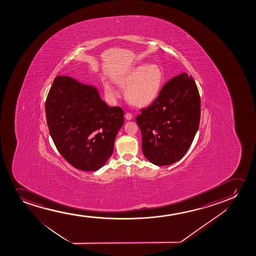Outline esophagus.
Returning <instances> with one entry per match:
<instances>
[{"instance_id":"34e87169","label":"esophagus","mask_w":256,"mask_h":256,"mask_svg":"<svg viewBox=\"0 0 256 256\" xmlns=\"http://www.w3.org/2000/svg\"><path fill=\"white\" fill-rule=\"evenodd\" d=\"M125 118H126L128 120H130L133 119V116H132V114H130V112H126Z\"/></svg>"}]
</instances>
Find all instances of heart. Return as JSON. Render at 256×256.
I'll return each mask as SVG.
<instances>
[{
  "mask_svg": "<svg viewBox=\"0 0 256 256\" xmlns=\"http://www.w3.org/2000/svg\"><path fill=\"white\" fill-rule=\"evenodd\" d=\"M120 88H126L125 97L131 105L144 108L158 98L164 82V74L160 66L140 64L114 78ZM104 91L109 97H116V88L108 82Z\"/></svg>",
  "mask_w": 256,
  "mask_h": 256,
  "instance_id": "b5f03b06",
  "label": "heart"
}]
</instances>
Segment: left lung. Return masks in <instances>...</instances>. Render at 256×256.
<instances>
[{
  "label": "left lung",
  "instance_id": "left-lung-1",
  "mask_svg": "<svg viewBox=\"0 0 256 256\" xmlns=\"http://www.w3.org/2000/svg\"><path fill=\"white\" fill-rule=\"evenodd\" d=\"M136 117L142 152L148 161L165 166L179 161L192 144L200 120V96L186 72L172 78L158 98Z\"/></svg>",
  "mask_w": 256,
  "mask_h": 256
}]
</instances>
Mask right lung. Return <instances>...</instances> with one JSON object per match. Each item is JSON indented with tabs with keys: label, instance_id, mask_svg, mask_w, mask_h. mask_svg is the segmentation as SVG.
<instances>
[{
	"label": "right lung",
	"instance_id": "1",
	"mask_svg": "<svg viewBox=\"0 0 256 256\" xmlns=\"http://www.w3.org/2000/svg\"><path fill=\"white\" fill-rule=\"evenodd\" d=\"M50 134L74 168L94 172L105 164L124 123L119 106H108L94 86L56 76L46 102Z\"/></svg>",
	"mask_w": 256,
	"mask_h": 256
}]
</instances>
